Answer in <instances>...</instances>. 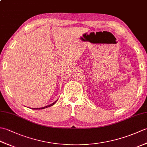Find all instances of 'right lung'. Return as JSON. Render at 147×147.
<instances>
[{
	"label": "right lung",
	"mask_w": 147,
	"mask_h": 147,
	"mask_svg": "<svg viewBox=\"0 0 147 147\" xmlns=\"http://www.w3.org/2000/svg\"><path fill=\"white\" fill-rule=\"evenodd\" d=\"M56 102H57V101H55L54 103H52V104L49 105H47V106H45V107H41V108H32V109H45V108H47V107H51V106H52L53 105H54V104H55V103H56Z\"/></svg>",
	"instance_id": "add662e5"
}]
</instances>
